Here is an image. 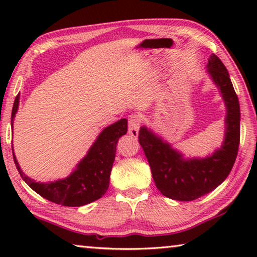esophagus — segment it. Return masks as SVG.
<instances>
[{"label":"esophagus","mask_w":257,"mask_h":257,"mask_svg":"<svg viewBox=\"0 0 257 257\" xmlns=\"http://www.w3.org/2000/svg\"><path fill=\"white\" fill-rule=\"evenodd\" d=\"M142 124V118L138 114H132L128 119V132L133 137L138 136L139 128Z\"/></svg>","instance_id":"1"}]
</instances>
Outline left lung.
<instances>
[{
  "label": "left lung",
  "mask_w": 257,
  "mask_h": 257,
  "mask_svg": "<svg viewBox=\"0 0 257 257\" xmlns=\"http://www.w3.org/2000/svg\"><path fill=\"white\" fill-rule=\"evenodd\" d=\"M208 72L227 105V129L223 145L206 159L184 160L168 143L145 127L138 141L151 167L152 176L164 196L176 201H194L215 189L231 171L240 141V108L228 70L215 54L208 59Z\"/></svg>",
  "instance_id": "8db88e82"
}]
</instances>
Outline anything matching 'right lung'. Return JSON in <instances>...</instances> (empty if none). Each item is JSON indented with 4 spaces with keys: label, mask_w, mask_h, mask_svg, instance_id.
I'll return each mask as SVG.
<instances>
[{
    "label": "right lung",
    "mask_w": 257,
    "mask_h": 257,
    "mask_svg": "<svg viewBox=\"0 0 257 257\" xmlns=\"http://www.w3.org/2000/svg\"><path fill=\"white\" fill-rule=\"evenodd\" d=\"M18 105L19 94L17 95L12 107L11 125L14 124ZM127 120L121 119L104 129L84 160L78 164L77 170L66 179L51 184L35 182L21 171L14 154L16 167L21 178L27 182L30 188L47 201L63 206L86 205L101 198L106 193L110 184L112 165L115 158L116 143L122 135L127 134Z\"/></svg>",
    "instance_id": "obj_1"
}]
</instances>
